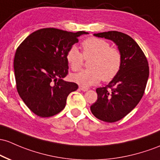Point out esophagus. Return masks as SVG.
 <instances>
[{
	"label": "esophagus",
	"mask_w": 160,
	"mask_h": 160,
	"mask_svg": "<svg viewBox=\"0 0 160 160\" xmlns=\"http://www.w3.org/2000/svg\"><path fill=\"white\" fill-rule=\"evenodd\" d=\"M80 87V89H81L82 91H84V92H85V91H87L89 89L88 88H87V87H83V86H80V87Z\"/></svg>",
	"instance_id": "esophagus-1"
}]
</instances>
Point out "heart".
<instances>
[{
	"mask_svg": "<svg viewBox=\"0 0 160 160\" xmlns=\"http://www.w3.org/2000/svg\"><path fill=\"white\" fill-rule=\"evenodd\" d=\"M91 58L89 69L74 73L71 79L83 86L96 85L102 79L109 82L118 74L122 64V53L118 48L112 47L103 38L89 37L82 42V54L76 46H71L66 54L67 61L73 71H78L83 64L84 59Z\"/></svg>",
	"mask_w": 160,
	"mask_h": 160,
	"instance_id": "b5f03b06",
	"label": "heart"
}]
</instances>
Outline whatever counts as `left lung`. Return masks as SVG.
Segmentation results:
<instances>
[{"label": "left lung", "instance_id": "left-lung-1", "mask_svg": "<svg viewBox=\"0 0 160 160\" xmlns=\"http://www.w3.org/2000/svg\"><path fill=\"white\" fill-rule=\"evenodd\" d=\"M94 36L113 41L122 53L118 74L106 87L96 89L98 99L90 106L98 119L115 122L132 111L143 97L149 77L148 61L138 43L127 34L108 31Z\"/></svg>", "mask_w": 160, "mask_h": 160}]
</instances>
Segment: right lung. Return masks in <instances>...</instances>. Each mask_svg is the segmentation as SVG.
<instances>
[{"instance_id":"add662e5","label":"right lung","mask_w":160,"mask_h":160,"mask_svg":"<svg viewBox=\"0 0 160 160\" xmlns=\"http://www.w3.org/2000/svg\"><path fill=\"white\" fill-rule=\"evenodd\" d=\"M88 34L45 28L31 33L19 45L15 53L16 84L26 106L42 118L62 111L67 98L78 85L63 80L68 73L66 54L78 37Z\"/></svg>"}]
</instances>
